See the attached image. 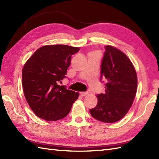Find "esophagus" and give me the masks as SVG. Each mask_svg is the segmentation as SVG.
<instances>
[{
    "instance_id": "34e87169",
    "label": "esophagus",
    "mask_w": 159,
    "mask_h": 159,
    "mask_svg": "<svg viewBox=\"0 0 159 159\" xmlns=\"http://www.w3.org/2000/svg\"><path fill=\"white\" fill-rule=\"evenodd\" d=\"M80 94L81 96H86L88 94V92H80Z\"/></svg>"
}]
</instances>
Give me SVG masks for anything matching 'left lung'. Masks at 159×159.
Instances as JSON below:
<instances>
[{
  "label": "left lung",
  "mask_w": 159,
  "mask_h": 159,
  "mask_svg": "<svg viewBox=\"0 0 159 159\" xmlns=\"http://www.w3.org/2000/svg\"><path fill=\"white\" fill-rule=\"evenodd\" d=\"M104 48L100 80L102 78L105 80V92L98 94L97 105L89 112L97 120L113 123L124 117L133 104L137 76L130 60L124 52L111 46H105Z\"/></svg>",
  "instance_id": "left-lung-1"
}]
</instances>
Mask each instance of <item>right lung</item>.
<instances>
[{
    "label": "right lung",
    "mask_w": 159,
    "mask_h": 159,
    "mask_svg": "<svg viewBox=\"0 0 159 159\" xmlns=\"http://www.w3.org/2000/svg\"><path fill=\"white\" fill-rule=\"evenodd\" d=\"M80 48L48 45L37 50L22 70L25 98L37 116L57 121L67 116L79 93L59 85L65 79L71 57Z\"/></svg>",
    "instance_id": "obj_1"
}]
</instances>
